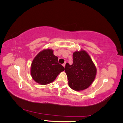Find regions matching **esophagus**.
<instances>
[{"label": "esophagus", "mask_w": 123, "mask_h": 123, "mask_svg": "<svg viewBox=\"0 0 123 123\" xmlns=\"http://www.w3.org/2000/svg\"><path fill=\"white\" fill-rule=\"evenodd\" d=\"M66 62H65V63H64V64H62V65H63V66L64 67H65V65H66Z\"/></svg>", "instance_id": "esophagus-1"}]
</instances>
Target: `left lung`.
Returning a JSON list of instances; mask_svg holds the SVG:
<instances>
[{"mask_svg": "<svg viewBox=\"0 0 123 123\" xmlns=\"http://www.w3.org/2000/svg\"><path fill=\"white\" fill-rule=\"evenodd\" d=\"M65 72L68 77L69 87L75 91L83 90L94 81L96 69L86 52L76 51L73 54V64L67 63Z\"/></svg>", "mask_w": 123, "mask_h": 123, "instance_id": "left-lung-1", "label": "left lung"}]
</instances>
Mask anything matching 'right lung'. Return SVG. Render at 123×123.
Wrapping results in <instances>:
<instances>
[{"instance_id":"1","label":"right lung","mask_w":123,"mask_h":123,"mask_svg":"<svg viewBox=\"0 0 123 123\" xmlns=\"http://www.w3.org/2000/svg\"><path fill=\"white\" fill-rule=\"evenodd\" d=\"M52 50H44L36 56L31 65V74L36 82L47 85L53 81L65 68L58 62Z\"/></svg>"}]
</instances>
